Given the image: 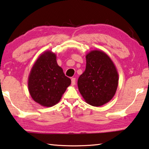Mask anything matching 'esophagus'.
I'll return each mask as SVG.
<instances>
[{
	"label": "esophagus",
	"mask_w": 149,
	"mask_h": 149,
	"mask_svg": "<svg viewBox=\"0 0 149 149\" xmlns=\"http://www.w3.org/2000/svg\"><path fill=\"white\" fill-rule=\"evenodd\" d=\"M76 84V79L75 78H72L71 79V85L72 86H74Z\"/></svg>",
	"instance_id": "1"
}]
</instances>
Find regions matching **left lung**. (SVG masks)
Here are the masks:
<instances>
[{
  "label": "left lung",
  "instance_id": "1",
  "mask_svg": "<svg viewBox=\"0 0 149 149\" xmlns=\"http://www.w3.org/2000/svg\"><path fill=\"white\" fill-rule=\"evenodd\" d=\"M84 72L78 79L80 94L87 104L101 106L115 95L118 86V70L111 58L101 50H92L86 55Z\"/></svg>",
  "mask_w": 149,
  "mask_h": 149
}]
</instances>
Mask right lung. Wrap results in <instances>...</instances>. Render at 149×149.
<instances>
[{
	"label": "right lung",
	"instance_id": "right-lung-1",
	"mask_svg": "<svg viewBox=\"0 0 149 149\" xmlns=\"http://www.w3.org/2000/svg\"><path fill=\"white\" fill-rule=\"evenodd\" d=\"M70 83L71 80L58 65L56 54L49 50L39 56L31 67L28 81L31 97L45 107L57 104Z\"/></svg>",
	"mask_w": 149,
	"mask_h": 149
}]
</instances>
